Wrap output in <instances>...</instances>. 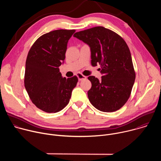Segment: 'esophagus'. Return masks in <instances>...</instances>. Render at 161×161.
<instances>
[{
	"instance_id": "esophagus-1",
	"label": "esophagus",
	"mask_w": 161,
	"mask_h": 161,
	"mask_svg": "<svg viewBox=\"0 0 161 161\" xmlns=\"http://www.w3.org/2000/svg\"><path fill=\"white\" fill-rule=\"evenodd\" d=\"M77 77H78V80H85L86 78V77L85 76H84V75H83L82 74H81V73H78L77 74Z\"/></svg>"
}]
</instances>
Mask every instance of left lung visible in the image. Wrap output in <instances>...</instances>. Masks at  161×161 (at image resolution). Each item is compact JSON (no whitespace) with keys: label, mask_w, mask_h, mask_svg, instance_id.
<instances>
[{"label":"left lung","mask_w":161,"mask_h":161,"mask_svg":"<svg viewBox=\"0 0 161 161\" xmlns=\"http://www.w3.org/2000/svg\"><path fill=\"white\" fill-rule=\"evenodd\" d=\"M73 36L90 47L92 65H101L100 80L88 77L92 83L88 91L90 102L103 112L119 109L127 101L136 78L127 44L119 35L103 27L78 32Z\"/></svg>","instance_id":"obj_1"}]
</instances>
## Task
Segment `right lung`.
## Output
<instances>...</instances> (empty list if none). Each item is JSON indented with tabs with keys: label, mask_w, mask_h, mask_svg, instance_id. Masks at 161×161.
Segmentation results:
<instances>
[{
	"label": "right lung",
	"mask_w": 161,
	"mask_h": 161,
	"mask_svg": "<svg viewBox=\"0 0 161 161\" xmlns=\"http://www.w3.org/2000/svg\"><path fill=\"white\" fill-rule=\"evenodd\" d=\"M75 30H56L41 36L29 52L25 87L32 102L47 113H57L69 102L78 78L62 76L67 42Z\"/></svg>",
	"instance_id": "1"
}]
</instances>
